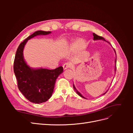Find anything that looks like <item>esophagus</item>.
I'll return each mask as SVG.
<instances>
[{"label": "esophagus", "mask_w": 133, "mask_h": 133, "mask_svg": "<svg viewBox=\"0 0 133 133\" xmlns=\"http://www.w3.org/2000/svg\"><path fill=\"white\" fill-rule=\"evenodd\" d=\"M70 66H71V65H70V64L69 63H65V64H64V65H63V66L64 70H66V69H68V68H70Z\"/></svg>", "instance_id": "esophagus-1"}]
</instances>
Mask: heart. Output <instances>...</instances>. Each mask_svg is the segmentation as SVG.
<instances>
[{
    "mask_svg": "<svg viewBox=\"0 0 133 133\" xmlns=\"http://www.w3.org/2000/svg\"><path fill=\"white\" fill-rule=\"evenodd\" d=\"M85 45V43H84L82 40H78L76 41L74 43L72 44L71 46L72 49H76L78 48H83Z\"/></svg>",
    "mask_w": 133,
    "mask_h": 133,
    "instance_id": "obj_1",
    "label": "heart"
}]
</instances>
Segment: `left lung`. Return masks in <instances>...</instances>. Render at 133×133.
<instances>
[{"label":"left lung","instance_id":"obj_1","mask_svg":"<svg viewBox=\"0 0 133 133\" xmlns=\"http://www.w3.org/2000/svg\"><path fill=\"white\" fill-rule=\"evenodd\" d=\"M93 37H94V41H97V40H103V41H105V42H107L105 40V39H104L103 37H100V36H98V35H96V34H95V33H93ZM108 43H109L108 42ZM110 44V43H109ZM114 52H115V55H116V52H115V50L114 49ZM116 58L115 59V71H116ZM73 88H74V89L75 90V91H76V93H77L80 96H81V97H82V98H85V99H86L85 97H84V96H83L79 92V91H78L77 90H76V88L75 87V86H74V84H73ZM108 91V90H107ZM107 91L105 92H104V94H103L102 95H104V94H105L106 93H107Z\"/></svg>","mask_w":133,"mask_h":133}]
</instances>
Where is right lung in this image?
Returning <instances> with one entry per match:
<instances>
[{
	"label": "right lung",
	"mask_w": 133,
	"mask_h": 133,
	"mask_svg": "<svg viewBox=\"0 0 133 133\" xmlns=\"http://www.w3.org/2000/svg\"><path fill=\"white\" fill-rule=\"evenodd\" d=\"M51 31L38 30L25 39L19 45L14 62V72L19 90L31 103L40 104L46 102L52 95L56 80L63 72L59 66L53 70L43 68H31L24 58L23 51L28 40L38 35H46Z\"/></svg>",
	"instance_id": "obj_1"
}]
</instances>
